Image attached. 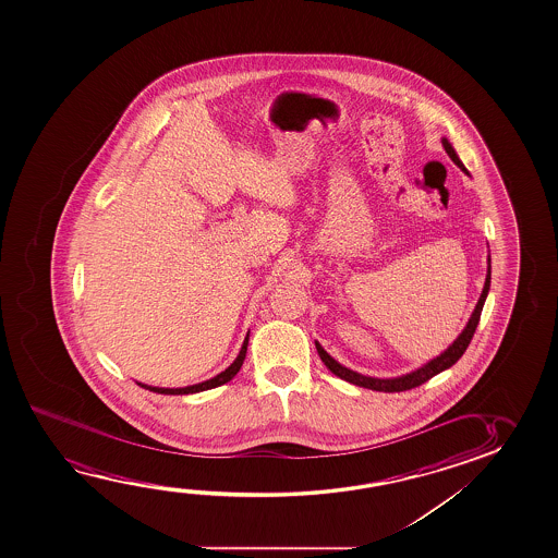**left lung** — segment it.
<instances>
[{
  "mask_svg": "<svg viewBox=\"0 0 558 558\" xmlns=\"http://www.w3.org/2000/svg\"><path fill=\"white\" fill-rule=\"evenodd\" d=\"M441 144H444L445 151L451 157L452 162H454L464 174H469V170L462 165L459 155L454 151V147L449 144V140L441 137ZM489 286H492V257H487V275H485L484 290H482V295H480V300H477L476 308H474V313L470 316L469 324H466L464 330L461 331V336L452 341L451 345L445 349L441 355L432 359L429 363L424 364L421 368H416V371L403 374V376H397V378H372V376H363V374H359V372L345 368V366L338 363L336 359H331V356L324 351L323 345H320L318 341H315L316 351H318V355L323 359V363L330 368L331 374H336L341 380L349 381V384L359 386V388L372 389V391H386V393L418 388L424 381L434 378L439 372L451 368L452 364L457 363V361L464 355V351L469 348L470 341L474 338V331H476L480 315H482V308H484L485 298H487V293H489Z\"/></svg>",
  "mask_w": 558,
  "mask_h": 558,
  "instance_id": "left-lung-1",
  "label": "left lung"
}]
</instances>
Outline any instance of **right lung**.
Masks as SVG:
<instances>
[{
	"mask_svg": "<svg viewBox=\"0 0 558 558\" xmlns=\"http://www.w3.org/2000/svg\"><path fill=\"white\" fill-rule=\"evenodd\" d=\"M247 343H250V333H247V338L243 340L240 355L235 356L234 363L230 364L227 371L220 372L215 378H210V380L195 384V386H187V388H154V386H146V384H137V386L149 389V391H155V393H162V396H187V393H199V391H205V389L218 388V386H222V384L232 380L235 374L240 372V368H242L243 359H245V353H247Z\"/></svg>",
	"mask_w": 558,
	"mask_h": 558,
	"instance_id": "1",
	"label": "right lung"
}]
</instances>
